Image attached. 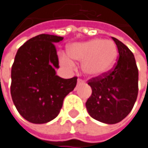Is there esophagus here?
I'll return each mask as SVG.
<instances>
[{"mask_svg": "<svg viewBox=\"0 0 148 148\" xmlns=\"http://www.w3.org/2000/svg\"><path fill=\"white\" fill-rule=\"evenodd\" d=\"M80 84H84V80L80 79H78L77 80V85H80Z\"/></svg>", "mask_w": 148, "mask_h": 148, "instance_id": "esophagus-1", "label": "esophagus"}]
</instances>
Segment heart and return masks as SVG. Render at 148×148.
<instances>
[{"instance_id":"b5f03b06","label":"heart","mask_w":148,"mask_h":148,"mask_svg":"<svg viewBox=\"0 0 148 148\" xmlns=\"http://www.w3.org/2000/svg\"><path fill=\"white\" fill-rule=\"evenodd\" d=\"M117 57V47L112 40L95 38L86 42L74 43L69 48V54L58 53L61 65L68 69L74 67L73 60L82 62L83 73L89 77H99L108 73Z\"/></svg>"}]
</instances>
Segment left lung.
Returning <instances> with one entry per match:
<instances>
[{"mask_svg": "<svg viewBox=\"0 0 148 148\" xmlns=\"http://www.w3.org/2000/svg\"><path fill=\"white\" fill-rule=\"evenodd\" d=\"M112 39L119 53L117 63L109 73L88 82L92 92L86 103L89 115L107 124L124 119L138 95V69L133 53L118 39Z\"/></svg>", "mask_w": 148, "mask_h": 148, "instance_id": "obj_1", "label": "left lung"}]
</instances>
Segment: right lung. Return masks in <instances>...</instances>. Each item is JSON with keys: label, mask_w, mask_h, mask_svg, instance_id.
<instances>
[{"label": "right lung", "mask_w": 148, "mask_h": 148, "mask_svg": "<svg viewBox=\"0 0 148 148\" xmlns=\"http://www.w3.org/2000/svg\"><path fill=\"white\" fill-rule=\"evenodd\" d=\"M62 37L40 34L17 51L11 70V95L18 113L28 122L46 123L56 118L64 98L74 89L77 77L62 79L56 43Z\"/></svg>", "instance_id": "right-lung-1"}]
</instances>
